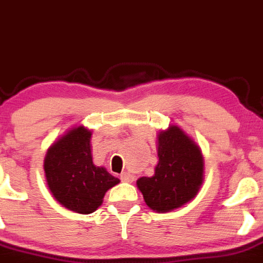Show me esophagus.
Returning <instances> with one entry per match:
<instances>
[{
    "label": "esophagus",
    "mask_w": 263,
    "mask_h": 263,
    "mask_svg": "<svg viewBox=\"0 0 263 263\" xmlns=\"http://www.w3.org/2000/svg\"><path fill=\"white\" fill-rule=\"evenodd\" d=\"M135 179V176L132 175L131 173H128V171H124V173L120 174V180L122 181H126V183H132Z\"/></svg>",
    "instance_id": "1"
}]
</instances>
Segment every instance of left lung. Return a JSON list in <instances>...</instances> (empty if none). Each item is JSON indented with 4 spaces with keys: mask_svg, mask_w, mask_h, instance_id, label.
Here are the masks:
<instances>
[{
    "mask_svg": "<svg viewBox=\"0 0 263 263\" xmlns=\"http://www.w3.org/2000/svg\"><path fill=\"white\" fill-rule=\"evenodd\" d=\"M158 165L154 175L137 180L146 205L159 213L171 212L192 200L202 184L200 148L179 127L158 135Z\"/></svg>",
    "mask_w": 263,
    "mask_h": 263,
    "instance_id": "obj_1",
    "label": "left lung"
}]
</instances>
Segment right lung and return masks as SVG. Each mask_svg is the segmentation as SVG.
<instances>
[{
    "label": "right lung",
    "instance_id": "add662e5",
    "mask_svg": "<svg viewBox=\"0 0 263 263\" xmlns=\"http://www.w3.org/2000/svg\"><path fill=\"white\" fill-rule=\"evenodd\" d=\"M90 131L83 126L68 131L49 148L44 161L48 187L55 200L80 214H90L119 179L93 165Z\"/></svg>",
    "mask_w": 263,
    "mask_h": 263
}]
</instances>
